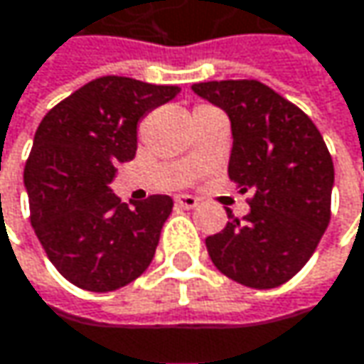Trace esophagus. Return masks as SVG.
Listing matches in <instances>:
<instances>
[{"label": "esophagus", "instance_id": "esophagus-1", "mask_svg": "<svg viewBox=\"0 0 364 364\" xmlns=\"http://www.w3.org/2000/svg\"><path fill=\"white\" fill-rule=\"evenodd\" d=\"M175 202H177L181 208H196V206L200 204V200H198L196 196H189V193H179V196L175 198Z\"/></svg>", "mask_w": 364, "mask_h": 364}]
</instances>
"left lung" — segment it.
<instances>
[{
  "instance_id": "1",
  "label": "left lung",
  "mask_w": 364,
  "mask_h": 364,
  "mask_svg": "<svg viewBox=\"0 0 364 364\" xmlns=\"http://www.w3.org/2000/svg\"><path fill=\"white\" fill-rule=\"evenodd\" d=\"M231 118L229 179L250 213L206 237L215 267L254 289L289 281L313 256L329 220L333 160L316 124L296 104L254 79L191 87Z\"/></svg>"
}]
</instances>
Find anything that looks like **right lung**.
<instances>
[{"mask_svg": "<svg viewBox=\"0 0 364 364\" xmlns=\"http://www.w3.org/2000/svg\"><path fill=\"white\" fill-rule=\"evenodd\" d=\"M181 87L100 77L55 104L37 127L24 166L31 225L51 264L87 291H114L149 267L168 196L133 208L110 189L116 164L135 158L139 118Z\"/></svg>", "mask_w": 364, "mask_h": 364, "instance_id": "obj_1", "label": "right lung"}]
</instances>
